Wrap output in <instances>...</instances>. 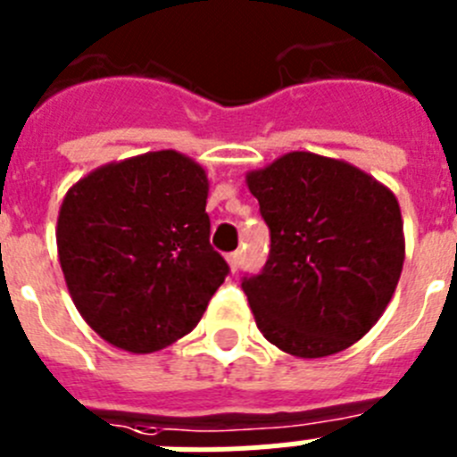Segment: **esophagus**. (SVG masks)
<instances>
[{"label":"esophagus","mask_w":457,"mask_h":457,"mask_svg":"<svg viewBox=\"0 0 457 457\" xmlns=\"http://www.w3.org/2000/svg\"><path fill=\"white\" fill-rule=\"evenodd\" d=\"M226 261H228V268H231V272H237V268L242 265V252H233L226 256Z\"/></svg>","instance_id":"34e87169"}]
</instances>
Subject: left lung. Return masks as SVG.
<instances>
[{"mask_svg": "<svg viewBox=\"0 0 457 457\" xmlns=\"http://www.w3.org/2000/svg\"><path fill=\"white\" fill-rule=\"evenodd\" d=\"M270 226L263 272L242 281L256 325L302 359L350 348L385 313L405 261L401 205L345 160L293 151L247 171Z\"/></svg>", "mask_w": 457, "mask_h": 457, "instance_id": "1", "label": "left lung"}]
</instances>
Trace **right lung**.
<instances>
[{"label": "right lung", "instance_id": "obj_1", "mask_svg": "<svg viewBox=\"0 0 457 457\" xmlns=\"http://www.w3.org/2000/svg\"><path fill=\"white\" fill-rule=\"evenodd\" d=\"M208 176L179 151L93 169L63 196L56 249L93 332L148 354L196 327L228 265L210 247Z\"/></svg>", "mask_w": 457, "mask_h": 457}]
</instances>
